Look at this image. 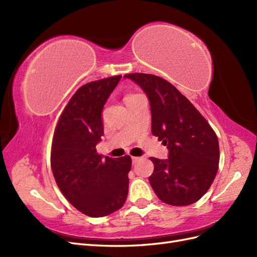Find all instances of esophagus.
Returning <instances> with one entry per match:
<instances>
[{"instance_id": "esophagus-1", "label": "esophagus", "mask_w": 257, "mask_h": 257, "mask_svg": "<svg viewBox=\"0 0 257 257\" xmlns=\"http://www.w3.org/2000/svg\"><path fill=\"white\" fill-rule=\"evenodd\" d=\"M139 160H141V158H137V157L132 158V162H133V164H135V163H137Z\"/></svg>"}]
</instances>
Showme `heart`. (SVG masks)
Segmentation results:
<instances>
[{"mask_svg": "<svg viewBox=\"0 0 257 257\" xmlns=\"http://www.w3.org/2000/svg\"><path fill=\"white\" fill-rule=\"evenodd\" d=\"M136 94H128V95H126V97H125V99L126 98H130V97H132V96H135Z\"/></svg>", "mask_w": 257, "mask_h": 257, "instance_id": "1", "label": "heart"}]
</instances>
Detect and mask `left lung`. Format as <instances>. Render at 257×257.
<instances>
[{
    "mask_svg": "<svg viewBox=\"0 0 257 257\" xmlns=\"http://www.w3.org/2000/svg\"><path fill=\"white\" fill-rule=\"evenodd\" d=\"M133 80L147 94L151 131L167 146L168 159L150 158L154 172L149 182L157 196L172 206L196 203L211 186L220 161L217 137L190 100L167 80L135 73Z\"/></svg>",
    "mask_w": 257,
    "mask_h": 257,
    "instance_id": "8db88e82",
    "label": "left lung"
}]
</instances>
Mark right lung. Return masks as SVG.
<instances>
[{
  "instance_id": "add662e5",
  "label": "right lung",
  "mask_w": 257,
  "mask_h": 257,
  "mask_svg": "<svg viewBox=\"0 0 257 257\" xmlns=\"http://www.w3.org/2000/svg\"><path fill=\"white\" fill-rule=\"evenodd\" d=\"M122 76L82 85L69 99L52 139L51 169L60 191L76 209L92 217L110 214L125 203L130 155L97 154L104 126L102 111Z\"/></svg>"
}]
</instances>
